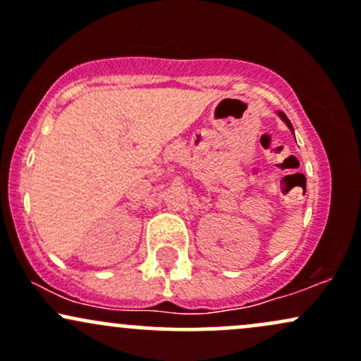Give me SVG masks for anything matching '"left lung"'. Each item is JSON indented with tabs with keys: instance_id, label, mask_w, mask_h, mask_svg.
<instances>
[{
	"instance_id": "obj_1",
	"label": "left lung",
	"mask_w": 361,
	"mask_h": 361,
	"mask_svg": "<svg viewBox=\"0 0 361 361\" xmlns=\"http://www.w3.org/2000/svg\"><path fill=\"white\" fill-rule=\"evenodd\" d=\"M278 116L281 117V119H283V123H286V126H288V128L291 129V131H293V126H291V123H290V121H288V117L285 116V112H278Z\"/></svg>"
}]
</instances>
